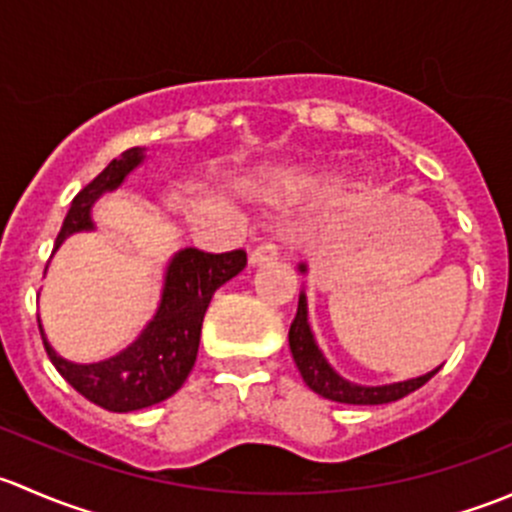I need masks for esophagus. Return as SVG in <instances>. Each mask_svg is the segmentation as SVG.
<instances>
[{
    "label": "esophagus",
    "instance_id": "esophagus-1",
    "mask_svg": "<svg viewBox=\"0 0 512 512\" xmlns=\"http://www.w3.org/2000/svg\"><path fill=\"white\" fill-rule=\"evenodd\" d=\"M280 257V245L275 240H262L255 250L250 252V265H265Z\"/></svg>",
    "mask_w": 512,
    "mask_h": 512
}]
</instances>
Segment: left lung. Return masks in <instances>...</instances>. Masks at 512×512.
<instances>
[{
    "mask_svg": "<svg viewBox=\"0 0 512 512\" xmlns=\"http://www.w3.org/2000/svg\"><path fill=\"white\" fill-rule=\"evenodd\" d=\"M304 270V267H302ZM289 349H292L294 364H297L299 374H302L304 384L314 391V394L324 396L329 401H339V404H356V406H376V404H389V401H399L404 396H409L411 391L421 389L431 376L438 374L436 371L426 376H418V379L401 381V384L391 386H356L344 381L332 366L324 361L322 352L314 344L312 332H309L307 324V302H304V294L299 297L297 317H294L292 327H289Z\"/></svg>",
    "mask_w": 512,
    "mask_h": 512,
    "instance_id": "8db88e82",
    "label": "left lung"
}]
</instances>
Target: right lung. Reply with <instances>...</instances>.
I'll return each instance as SVG.
<instances>
[{
  "label": "right lung",
  "instance_id": "add662e5",
  "mask_svg": "<svg viewBox=\"0 0 512 512\" xmlns=\"http://www.w3.org/2000/svg\"><path fill=\"white\" fill-rule=\"evenodd\" d=\"M141 158V151L133 148L121 160H111L84 190L76 193L64 225L56 235V245L71 232L94 227L89 218L91 203L103 190L116 188L126 178L128 170L141 163ZM245 265V250L203 252L188 247L170 262L163 302H160L156 319L148 324L146 332L126 352L89 366L71 364V361L56 356L39 327L46 354H49L56 371L84 399L101 406V409L128 414V411L160 404L185 384L190 369H193L205 309H208L215 289L232 280L237 272L245 270Z\"/></svg>",
  "mask_w": 512,
  "mask_h": 512
}]
</instances>
